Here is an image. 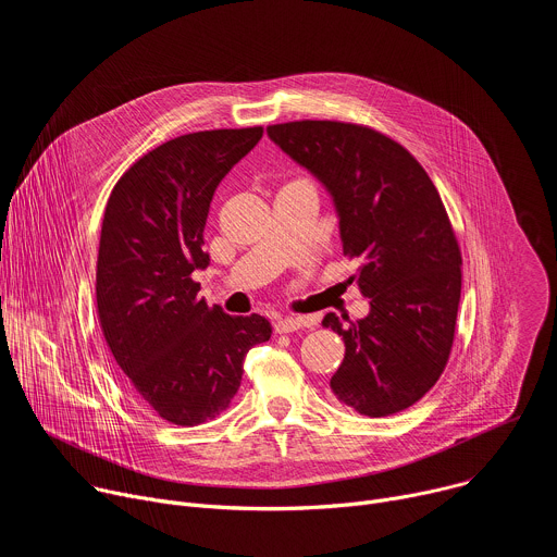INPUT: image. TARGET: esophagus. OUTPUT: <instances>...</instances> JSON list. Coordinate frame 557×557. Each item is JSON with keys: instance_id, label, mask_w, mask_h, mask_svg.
<instances>
[{"instance_id": "obj_1", "label": "esophagus", "mask_w": 557, "mask_h": 557, "mask_svg": "<svg viewBox=\"0 0 557 557\" xmlns=\"http://www.w3.org/2000/svg\"><path fill=\"white\" fill-rule=\"evenodd\" d=\"M312 324V320L310 317H284V320H277L275 322V333H295V331H299V329H306V326H310Z\"/></svg>"}]
</instances>
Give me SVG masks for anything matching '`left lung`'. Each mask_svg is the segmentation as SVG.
I'll list each match as a JSON object with an SVG mask.
<instances>
[{"mask_svg": "<svg viewBox=\"0 0 557 557\" xmlns=\"http://www.w3.org/2000/svg\"><path fill=\"white\" fill-rule=\"evenodd\" d=\"M267 134L331 191L344 256L359 258L370 297L363 320L324 317L346 344L331 379L337 399L366 417L414 406L443 374L460 301V247L445 205L417 158L357 123L290 121Z\"/></svg>", "mask_w": 557, "mask_h": 557, "instance_id": "8db88e82", "label": "left lung"}]
</instances>
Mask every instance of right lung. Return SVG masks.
Masks as SVG:
<instances>
[{"mask_svg":"<svg viewBox=\"0 0 557 557\" xmlns=\"http://www.w3.org/2000/svg\"><path fill=\"white\" fill-rule=\"evenodd\" d=\"M262 127L207 129L140 156L114 185L97 258L103 337L129 387L161 419L191 428L228 408L247 352L271 339L260 314L233 317L198 297L215 187Z\"/></svg>","mask_w":557,"mask_h":557,"instance_id":"1","label":"right lung"}]
</instances>
